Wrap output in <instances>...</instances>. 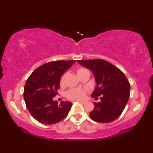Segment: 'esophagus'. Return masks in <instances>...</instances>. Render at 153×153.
I'll return each mask as SVG.
<instances>
[{"mask_svg": "<svg viewBox=\"0 0 153 153\" xmlns=\"http://www.w3.org/2000/svg\"><path fill=\"white\" fill-rule=\"evenodd\" d=\"M79 102H80L81 104H84L85 103V101H81V100H78Z\"/></svg>", "mask_w": 153, "mask_h": 153, "instance_id": "34e87169", "label": "esophagus"}]
</instances>
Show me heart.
Wrapping results in <instances>:
<instances>
[{"mask_svg": "<svg viewBox=\"0 0 153 153\" xmlns=\"http://www.w3.org/2000/svg\"><path fill=\"white\" fill-rule=\"evenodd\" d=\"M87 70L84 68H79L77 69L76 70V73L77 74H81V72H83V71ZM65 74L62 75L60 78V85H62L64 84V81H65ZM85 91H83L82 89H79V88H72L67 92L66 93V96L68 99L72 100H79L81 99H83V97H85Z\"/></svg>", "mask_w": 153, "mask_h": 153, "instance_id": "heart-1", "label": "heart"}]
</instances>
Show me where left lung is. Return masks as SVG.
<instances>
[{"label":"left lung","mask_w":153,"mask_h":153,"mask_svg":"<svg viewBox=\"0 0 153 153\" xmlns=\"http://www.w3.org/2000/svg\"><path fill=\"white\" fill-rule=\"evenodd\" d=\"M93 73L97 87L92 97L101 96V102H94V109L89 114L98 123H110L118 118L128 102L130 85L118 68L106 60L95 59L77 60Z\"/></svg>","instance_id":"left-lung-1"}]
</instances>
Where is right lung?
Segmentation results:
<instances>
[{
	"mask_svg": "<svg viewBox=\"0 0 153 153\" xmlns=\"http://www.w3.org/2000/svg\"><path fill=\"white\" fill-rule=\"evenodd\" d=\"M75 60H58L47 62L33 72L24 86V97L26 107L35 120L42 124L60 122L68 114L72 104L53 101L58 93L61 76Z\"/></svg>",
	"mask_w": 153,
	"mask_h": 153,
	"instance_id": "right-lung-1",
	"label": "right lung"
}]
</instances>
